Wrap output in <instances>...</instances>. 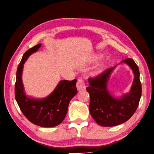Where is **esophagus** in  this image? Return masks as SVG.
I'll use <instances>...</instances> for the list:
<instances>
[{
  "instance_id": "1",
  "label": "esophagus",
  "mask_w": 154,
  "mask_h": 154,
  "mask_svg": "<svg viewBox=\"0 0 154 154\" xmlns=\"http://www.w3.org/2000/svg\"><path fill=\"white\" fill-rule=\"evenodd\" d=\"M76 88L78 91H81L85 89V82L82 79H79L76 83Z\"/></svg>"
}]
</instances>
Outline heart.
<instances>
[{
  "mask_svg": "<svg viewBox=\"0 0 154 154\" xmlns=\"http://www.w3.org/2000/svg\"><path fill=\"white\" fill-rule=\"evenodd\" d=\"M100 70H101V69H100V68H99L98 69H97V72L99 73V72H100Z\"/></svg>",
  "mask_w": 154,
  "mask_h": 154,
  "instance_id": "b5f03b06",
  "label": "heart"
}]
</instances>
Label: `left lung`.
<instances>
[{"mask_svg": "<svg viewBox=\"0 0 154 154\" xmlns=\"http://www.w3.org/2000/svg\"><path fill=\"white\" fill-rule=\"evenodd\" d=\"M128 65L134 74L130 91L120 97H115L108 90L110 74L116 66L106 70L98 76L89 78V87L86 88L90 95L89 112L97 123L103 127H113L127 122L137 110L142 95L138 67L132 59L121 63Z\"/></svg>", "mask_w": 154, "mask_h": 154, "instance_id": "1", "label": "left lung"}]
</instances>
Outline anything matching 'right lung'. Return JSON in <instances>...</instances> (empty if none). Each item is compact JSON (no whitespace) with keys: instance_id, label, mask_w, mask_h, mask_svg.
Segmentation results:
<instances>
[{"instance_id":"right-lung-1","label":"right lung","mask_w":154,"mask_h":154,"mask_svg":"<svg viewBox=\"0 0 154 154\" xmlns=\"http://www.w3.org/2000/svg\"><path fill=\"white\" fill-rule=\"evenodd\" d=\"M41 45H36L23 54L16 72L15 97L21 112L29 121L40 127H52L59 125L65 119L70 101L78 92L76 87L77 80H61L54 91L44 99H34L26 95L21 78L23 65Z\"/></svg>"}]
</instances>
